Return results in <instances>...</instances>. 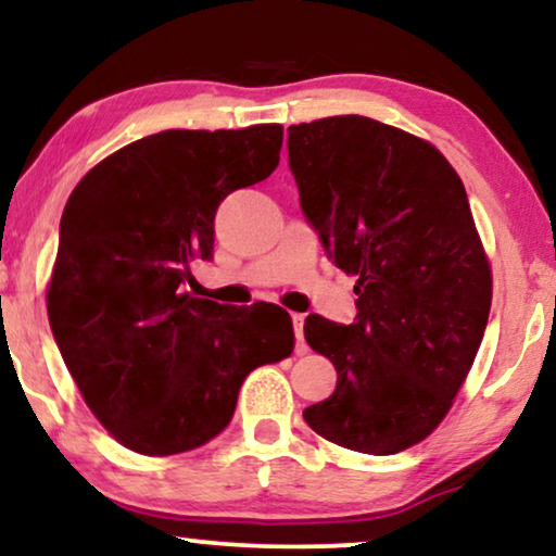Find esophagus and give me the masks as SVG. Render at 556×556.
<instances>
[{"label": "esophagus", "instance_id": "34e87169", "mask_svg": "<svg viewBox=\"0 0 556 556\" xmlns=\"http://www.w3.org/2000/svg\"><path fill=\"white\" fill-rule=\"evenodd\" d=\"M304 314H291V321H293V331H295V352L299 355H306V340H304Z\"/></svg>", "mask_w": 556, "mask_h": 556}]
</instances>
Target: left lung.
Returning <instances> with one entry per match:
<instances>
[{"label": "left lung", "mask_w": 556, "mask_h": 556, "mask_svg": "<svg viewBox=\"0 0 556 556\" xmlns=\"http://www.w3.org/2000/svg\"><path fill=\"white\" fill-rule=\"evenodd\" d=\"M288 165L327 255L357 276L350 327L304 324L337 370L304 419L348 450H408L444 419L485 334L493 278L465 186L434 146L359 114L288 127Z\"/></svg>", "instance_id": "8db88e82"}]
</instances>
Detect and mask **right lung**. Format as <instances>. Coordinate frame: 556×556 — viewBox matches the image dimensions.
I'll return each mask as SVG.
<instances>
[{
    "instance_id": "add662e5",
    "label": "right lung",
    "mask_w": 556,
    "mask_h": 556,
    "mask_svg": "<svg viewBox=\"0 0 556 556\" xmlns=\"http://www.w3.org/2000/svg\"><path fill=\"white\" fill-rule=\"evenodd\" d=\"M283 127L165 129L81 178L61 216L48 319L91 414L127 450H197L232 421L255 367L293 350L283 308H229L186 293L214 252V216L265 181Z\"/></svg>"
}]
</instances>
